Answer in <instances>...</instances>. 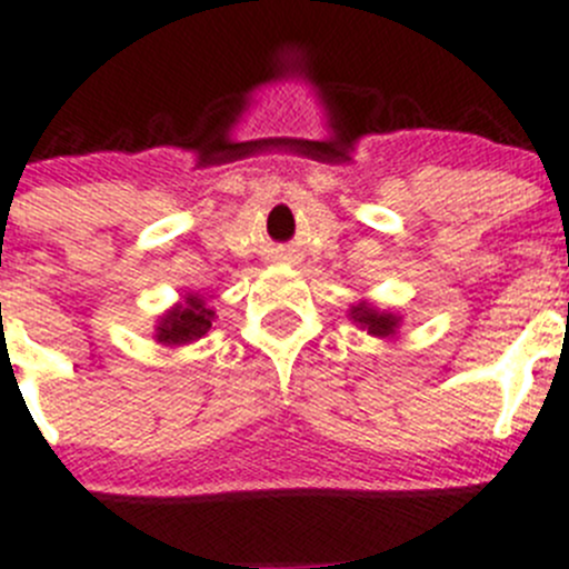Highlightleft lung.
Returning a JSON list of instances; mask_svg holds the SVG:
<instances>
[{
  "label": "left lung",
  "instance_id": "left-lung-1",
  "mask_svg": "<svg viewBox=\"0 0 569 569\" xmlns=\"http://www.w3.org/2000/svg\"><path fill=\"white\" fill-rule=\"evenodd\" d=\"M351 320H355L360 329H366L368 335H373V337H393L399 329L397 315H391V311L373 309V306H368V303L351 306Z\"/></svg>",
  "mask_w": 569,
  "mask_h": 569
}]
</instances>
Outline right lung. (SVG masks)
Listing matches in <instances>:
<instances>
[{
	"label": "right lung",
	"instance_id": "1",
	"mask_svg": "<svg viewBox=\"0 0 569 569\" xmlns=\"http://www.w3.org/2000/svg\"><path fill=\"white\" fill-rule=\"evenodd\" d=\"M214 311L207 309L198 295H187L183 303L172 306L167 315L158 320L156 340L161 346H187L192 340H201L209 329H212Z\"/></svg>",
	"mask_w": 569,
	"mask_h": 569
}]
</instances>
